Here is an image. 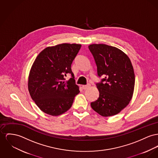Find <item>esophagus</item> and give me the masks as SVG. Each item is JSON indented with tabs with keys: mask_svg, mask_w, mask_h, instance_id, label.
Returning <instances> with one entry per match:
<instances>
[{
	"mask_svg": "<svg viewBox=\"0 0 158 158\" xmlns=\"http://www.w3.org/2000/svg\"><path fill=\"white\" fill-rule=\"evenodd\" d=\"M90 84L83 85L82 86V88H83V89H84V90H86V89H87L89 87H90Z\"/></svg>",
	"mask_w": 158,
	"mask_h": 158,
	"instance_id": "1",
	"label": "esophagus"
}]
</instances>
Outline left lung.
Instances as JSON below:
<instances>
[{
    "instance_id": "left-lung-1",
    "label": "left lung",
    "mask_w": 158,
    "mask_h": 158,
    "mask_svg": "<svg viewBox=\"0 0 158 158\" xmlns=\"http://www.w3.org/2000/svg\"><path fill=\"white\" fill-rule=\"evenodd\" d=\"M89 49L102 78L96 85L99 96L91 102L92 109L101 116H114L125 108L132 98L135 74L131 62L118 48L105 44H92Z\"/></svg>"
}]
</instances>
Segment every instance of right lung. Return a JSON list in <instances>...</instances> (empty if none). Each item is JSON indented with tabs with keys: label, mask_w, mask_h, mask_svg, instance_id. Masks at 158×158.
<instances>
[{
	"label": "right lung",
	"mask_w": 158,
	"mask_h": 158,
	"mask_svg": "<svg viewBox=\"0 0 158 158\" xmlns=\"http://www.w3.org/2000/svg\"><path fill=\"white\" fill-rule=\"evenodd\" d=\"M80 44H62L48 47L36 57L28 81L33 101L46 114L59 116L68 111L80 92L75 84L71 64L81 48ZM72 78L64 80L66 74Z\"/></svg>",
	"instance_id": "add662e5"
}]
</instances>
